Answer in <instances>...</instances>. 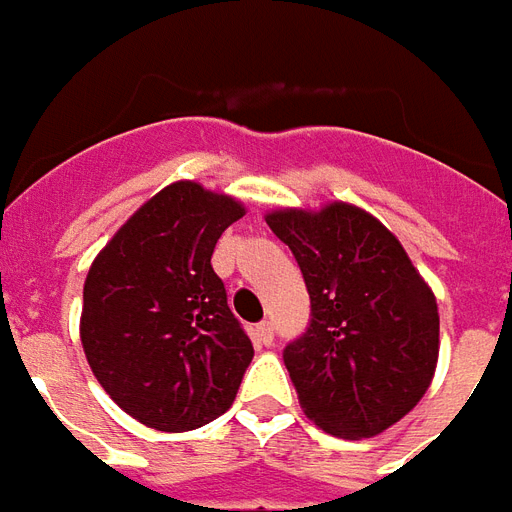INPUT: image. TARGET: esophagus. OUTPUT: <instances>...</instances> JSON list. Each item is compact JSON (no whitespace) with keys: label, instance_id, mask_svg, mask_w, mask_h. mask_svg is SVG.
<instances>
[{"label":"esophagus","instance_id":"obj_1","mask_svg":"<svg viewBox=\"0 0 512 512\" xmlns=\"http://www.w3.org/2000/svg\"><path fill=\"white\" fill-rule=\"evenodd\" d=\"M252 340H255L257 348H268V345L274 343V323L271 321L257 323L255 329H252Z\"/></svg>","mask_w":512,"mask_h":512}]
</instances>
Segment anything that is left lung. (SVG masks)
I'll return each instance as SVG.
<instances>
[{
  "instance_id": "1",
  "label": "left lung",
  "mask_w": 512,
  "mask_h": 512,
  "mask_svg": "<svg viewBox=\"0 0 512 512\" xmlns=\"http://www.w3.org/2000/svg\"><path fill=\"white\" fill-rule=\"evenodd\" d=\"M268 227L299 263L310 329L285 348L304 414L332 436L370 439L428 392L439 304L395 235L351 202L279 208Z\"/></svg>"
}]
</instances>
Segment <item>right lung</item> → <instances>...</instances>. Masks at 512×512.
<instances>
[{
  "label": "right lung",
  "mask_w": 512,
  "mask_h": 512,
  "mask_svg": "<svg viewBox=\"0 0 512 512\" xmlns=\"http://www.w3.org/2000/svg\"><path fill=\"white\" fill-rule=\"evenodd\" d=\"M244 213L230 194L175 180L131 213L87 271L84 356L106 395L147 428L183 433L233 406L255 348L211 255Z\"/></svg>",
  "instance_id": "obj_1"
}]
</instances>
